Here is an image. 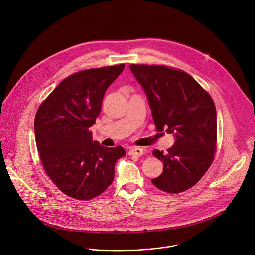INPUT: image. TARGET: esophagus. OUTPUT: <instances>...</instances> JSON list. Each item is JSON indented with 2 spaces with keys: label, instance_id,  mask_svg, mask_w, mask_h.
<instances>
[{
  "label": "esophagus",
  "instance_id": "1",
  "mask_svg": "<svg viewBox=\"0 0 255 255\" xmlns=\"http://www.w3.org/2000/svg\"><path fill=\"white\" fill-rule=\"evenodd\" d=\"M129 155H135V156H141L143 154V149L141 147H131L128 151Z\"/></svg>",
  "mask_w": 255,
  "mask_h": 255
}]
</instances>
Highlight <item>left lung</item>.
<instances>
[{"mask_svg": "<svg viewBox=\"0 0 255 255\" xmlns=\"http://www.w3.org/2000/svg\"><path fill=\"white\" fill-rule=\"evenodd\" d=\"M130 69L147 97L156 130L175 137L167 152L152 151L163 162V172L151 182L166 193L189 190L214 159L217 118L213 100L185 71L145 64H131Z\"/></svg>", "mask_w": 255, "mask_h": 255, "instance_id": "obj_1", "label": "left lung"}]
</instances>
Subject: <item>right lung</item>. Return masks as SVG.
Masks as SVG:
<instances>
[{"label": "right lung", "mask_w": 255, "mask_h": 255, "mask_svg": "<svg viewBox=\"0 0 255 255\" xmlns=\"http://www.w3.org/2000/svg\"><path fill=\"white\" fill-rule=\"evenodd\" d=\"M124 64L91 68L63 79L39 107L34 121L43 167L57 188L70 198L89 200L105 192L114 179L122 146L93 141L90 127L101 113L109 86Z\"/></svg>", "instance_id": "1"}]
</instances>
